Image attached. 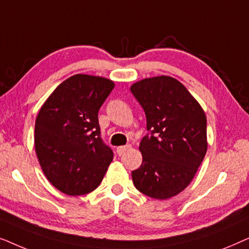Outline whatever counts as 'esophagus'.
Returning a JSON list of instances; mask_svg holds the SVG:
<instances>
[{
  "label": "esophagus",
  "instance_id": "34e87169",
  "mask_svg": "<svg viewBox=\"0 0 249 249\" xmlns=\"http://www.w3.org/2000/svg\"><path fill=\"white\" fill-rule=\"evenodd\" d=\"M131 146L130 145H124V146H119V147L117 148V153L118 155H122L125 151H128L129 148H130Z\"/></svg>",
  "mask_w": 249,
  "mask_h": 249
}]
</instances>
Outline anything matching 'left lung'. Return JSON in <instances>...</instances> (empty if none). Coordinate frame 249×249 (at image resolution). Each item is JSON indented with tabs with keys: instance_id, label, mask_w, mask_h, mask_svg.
<instances>
[{
	"instance_id": "1",
	"label": "left lung",
	"mask_w": 249,
	"mask_h": 249,
	"mask_svg": "<svg viewBox=\"0 0 249 249\" xmlns=\"http://www.w3.org/2000/svg\"><path fill=\"white\" fill-rule=\"evenodd\" d=\"M130 90L144 108L148 131L139 145L142 162L131 172L132 181L152 198H170L189 185L206 154L205 113L172 77L147 78Z\"/></svg>"
}]
</instances>
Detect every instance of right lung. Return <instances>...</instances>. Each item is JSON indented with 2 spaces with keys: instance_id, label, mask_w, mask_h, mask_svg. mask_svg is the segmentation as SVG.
Wrapping results in <instances>:
<instances>
[{
  "instance_id": "right-lung-1",
  "label": "right lung",
  "mask_w": 249,
  "mask_h": 249,
  "mask_svg": "<svg viewBox=\"0 0 249 249\" xmlns=\"http://www.w3.org/2000/svg\"><path fill=\"white\" fill-rule=\"evenodd\" d=\"M113 88L105 78L74 74L55 88L37 115L39 164L49 181L67 195L96 189L113 160L98 124V110Z\"/></svg>"
}]
</instances>
